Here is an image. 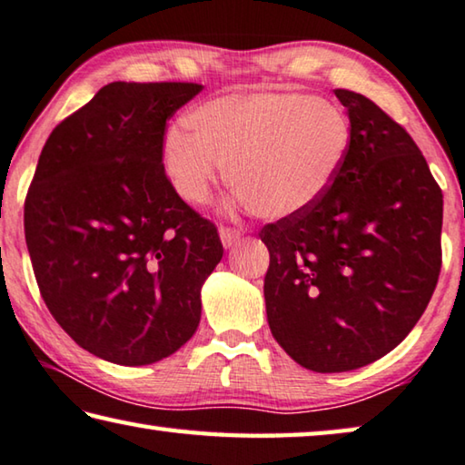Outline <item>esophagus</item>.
Listing matches in <instances>:
<instances>
[{"instance_id":"1","label":"esophagus","mask_w":465,"mask_h":465,"mask_svg":"<svg viewBox=\"0 0 465 465\" xmlns=\"http://www.w3.org/2000/svg\"><path fill=\"white\" fill-rule=\"evenodd\" d=\"M219 238H221V244H223V248H233L242 240V232L233 230V227H221Z\"/></svg>"}]
</instances>
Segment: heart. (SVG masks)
I'll return each mask as SVG.
<instances>
[{"label": "heart", "mask_w": 465, "mask_h": 465, "mask_svg": "<svg viewBox=\"0 0 465 465\" xmlns=\"http://www.w3.org/2000/svg\"><path fill=\"white\" fill-rule=\"evenodd\" d=\"M163 136V169L180 198L204 204L230 165L240 204L271 221L325 196L350 149V124L311 94H230L203 103Z\"/></svg>", "instance_id": "obj_1"}]
</instances>
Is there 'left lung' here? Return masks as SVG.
Segmentation results:
<instances>
[{
	"label": "left lung",
	"instance_id": "1",
	"mask_svg": "<svg viewBox=\"0 0 465 465\" xmlns=\"http://www.w3.org/2000/svg\"><path fill=\"white\" fill-rule=\"evenodd\" d=\"M350 149L311 211L262 227L272 337L300 366L348 372L400 345L440 272L443 193L400 124L337 88Z\"/></svg>",
	"mask_w": 465,
	"mask_h": 465
}]
</instances>
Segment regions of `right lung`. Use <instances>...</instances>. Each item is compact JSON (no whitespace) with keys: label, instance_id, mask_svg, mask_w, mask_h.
Instances as JSON below:
<instances>
[{"label":"right lung","instance_id":"obj_1","mask_svg":"<svg viewBox=\"0 0 465 465\" xmlns=\"http://www.w3.org/2000/svg\"><path fill=\"white\" fill-rule=\"evenodd\" d=\"M194 83H112L55 126L25 203L49 312L80 348L122 366L159 362L201 322L223 246L163 169L165 124Z\"/></svg>","mask_w":465,"mask_h":465}]
</instances>
